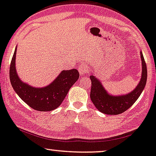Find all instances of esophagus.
<instances>
[{"mask_svg": "<svg viewBox=\"0 0 156 156\" xmlns=\"http://www.w3.org/2000/svg\"><path fill=\"white\" fill-rule=\"evenodd\" d=\"M88 67L86 65H80L78 68V71H79L80 75L86 74V73L88 71Z\"/></svg>", "mask_w": 156, "mask_h": 156, "instance_id": "esophagus-1", "label": "esophagus"}]
</instances>
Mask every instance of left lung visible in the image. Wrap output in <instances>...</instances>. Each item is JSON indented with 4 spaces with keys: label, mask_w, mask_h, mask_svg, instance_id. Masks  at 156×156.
Returning <instances> with one entry per match:
<instances>
[{
    "label": "left lung",
    "mask_w": 156,
    "mask_h": 156,
    "mask_svg": "<svg viewBox=\"0 0 156 156\" xmlns=\"http://www.w3.org/2000/svg\"><path fill=\"white\" fill-rule=\"evenodd\" d=\"M142 61V74L140 82L136 88L128 94L123 95H112L107 92L96 77L90 75L91 89L90 99L95 108L101 113L108 115H118L132 106L138 100L146 84L147 67L142 52H140Z\"/></svg>",
    "instance_id": "8db88e82"
}]
</instances>
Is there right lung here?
<instances>
[{"mask_svg": "<svg viewBox=\"0 0 156 156\" xmlns=\"http://www.w3.org/2000/svg\"><path fill=\"white\" fill-rule=\"evenodd\" d=\"M16 49L10 66V80L18 96L33 109L51 111L61 104L73 85L79 78L76 69L62 70L56 78L43 88H35L21 81L16 69Z\"/></svg>", "mask_w": 156, "mask_h": 156, "instance_id": "1", "label": "right lung"}]
</instances>
